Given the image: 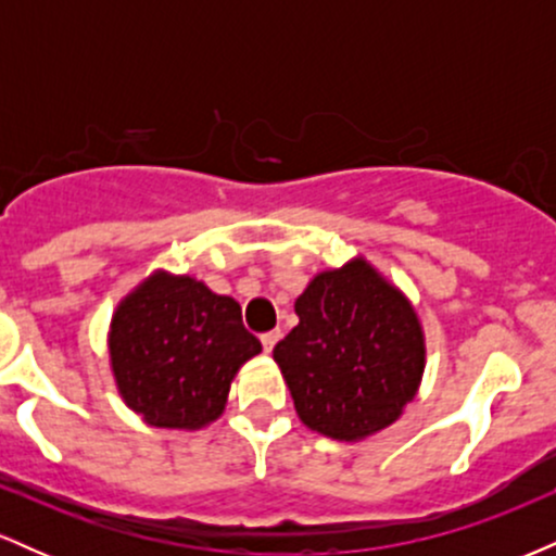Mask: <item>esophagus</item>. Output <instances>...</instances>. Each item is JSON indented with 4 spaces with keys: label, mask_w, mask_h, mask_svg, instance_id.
<instances>
[{
    "label": "esophagus",
    "mask_w": 556,
    "mask_h": 556,
    "mask_svg": "<svg viewBox=\"0 0 556 556\" xmlns=\"http://www.w3.org/2000/svg\"><path fill=\"white\" fill-rule=\"evenodd\" d=\"M277 340H279V331H277V329H271V331H264V334H261V344H264V350H266V353H271V350H274V344H277Z\"/></svg>",
    "instance_id": "obj_1"
}]
</instances>
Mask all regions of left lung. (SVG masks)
I'll return each mask as SVG.
<instances>
[{
    "instance_id": "1",
    "label": "left lung",
    "mask_w": 556,
    "mask_h": 556,
    "mask_svg": "<svg viewBox=\"0 0 556 556\" xmlns=\"http://www.w3.org/2000/svg\"><path fill=\"white\" fill-rule=\"evenodd\" d=\"M300 324L274 348L300 420L324 437L387 429L416 397L424 331L416 311L366 261L324 271L295 300Z\"/></svg>"
}]
</instances>
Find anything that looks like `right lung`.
Wrapping results in <instances>:
<instances>
[{"mask_svg":"<svg viewBox=\"0 0 556 556\" xmlns=\"http://www.w3.org/2000/svg\"><path fill=\"white\" fill-rule=\"evenodd\" d=\"M110 353L127 407L159 429H198L225 410L229 381L261 342L238 300L156 274L114 314Z\"/></svg>","mask_w":556,"mask_h":556,"instance_id":"right-lung-1","label":"right lung"}]
</instances>
